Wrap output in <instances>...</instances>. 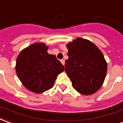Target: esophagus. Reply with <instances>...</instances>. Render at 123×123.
<instances>
[{"instance_id": "obj_1", "label": "esophagus", "mask_w": 123, "mask_h": 123, "mask_svg": "<svg viewBox=\"0 0 123 123\" xmlns=\"http://www.w3.org/2000/svg\"><path fill=\"white\" fill-rule=\"evenodd\" d=\"M61 62H62V63L63 66H64V64H65V60H61Z\"/></svg>"}]
</instances>
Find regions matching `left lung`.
<instances>
[{"label":"left lung","mask_w":123,"mask_h":123,"mask_svg":"<svg viewBox=\"0 0 123 123\" xmlns=\"http://www.w3.org/2000/svg\"><path fill=\"white\" fill-rule=\"evenodd\" d=\"M68 59L65 71L73 87L85 95L99 90L104 82L107 66L101 50L93 43L78 38L67 44Z\"/></svg>","instance_id":"8db88e82"}]
</instances>
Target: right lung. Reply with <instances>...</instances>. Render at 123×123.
<instances>
[{
    "instance_id": "obj_1",
    "label": "right lung",
    "mask_w": 123,
    "mask_h": 123,
    "mask_svg": "<svg viewBox=\"0 0 123 123\" xmlns=\"http://www.w3.org/2000/svg\"><path fill=\"white\" fill-rule=\"evenodd\" d=\"M48 49L44 43H34L23 49L16 59V71L19 80L36 93L51 89L57 75L64 71V66L55 55L47 52Z\"/></svg>"
}]
</instances>
